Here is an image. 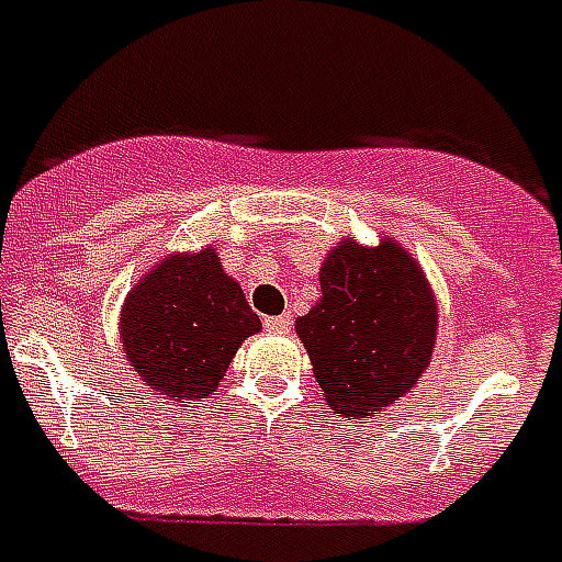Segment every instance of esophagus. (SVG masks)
<instances>
[{
	"label": "esophagus",
	"mask_w": 562,
	"mask_h": 562,
	"mask_svg": "<svg viewBox=\"0 0 562 562\" xmlns=\"http://www.w3.org/2000/svg\"><path fill=\"white\" fill-rule=\"evenodd\" d=\"M291 325H294V319H291V314H280V317H266V328L268 331H291Z\"/></svg>",
	"instance_id": "1"
}]
</instances>
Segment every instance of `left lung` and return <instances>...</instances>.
I'll list each match as a JSON object with an SVG mask.
<instances>
[{"label": "left lung", "mask_w": 562, "mask_h": 562, "mask_svg": "<svg viewBox=\"0 0 562 562\" xmlns=\"http://www.w3.org/2000/svg\"><path fill=\"white\" fill-rule=\"evenodd\" d=\"M319 303L296 317V334L325 405L337 417H374L408 394L431 362V285L397 239L376 248L342 239L319 268Z\"/></svg>", "instance_id": "left-lung-1"}]
</instances>
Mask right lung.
Wrapping results in <instances>:
<instances>
[{
  "mask_svg": "<svg viewBox=\"0 0 562 562\" xmlns=\"http://www.w3.org/2000/svg\"><path fill=\"white\" fill-rule=\"evenodd\" d=\"M259 328L214 248L165 257L136 282L120 314L122 348L139 380L177 403H200L216 391L243 339Z\"/></svg>",
  "mask_w": 562,
  "mask_h": 562,
  "instance_id": "obj_1",
  "label": "right lung"
}]
</instances>
